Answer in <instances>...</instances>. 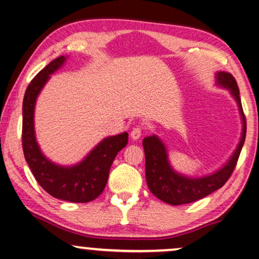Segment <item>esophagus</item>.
<instances>
[{
	"mask_svg": "<svg viewBox=\"0 0 259 259\" xmlns=\"http://www.w3.org/2000/svg\"><path fill=\"white\" fill-rule=\"evenodd\" d=\"M142 133H143V129H142L141 126H135V128L131 130L130 136L133 140H138V138L142 136Z\"/></svg>",
	"mask_w": 259,
	"mask_h": 259,
	"instance_id": "esophagus-1",
	"label": "esophagus"
}]
</instances>
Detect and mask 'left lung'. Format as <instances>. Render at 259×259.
Listing matches in <instances>:
<instances>
[{"instance_id": "1", "label": "left lung", "mask_w": 259, "mask_h": 259, "mask_svg": "<svg viewBox=\"0 0 259 259\" xmlns=\"http://www.w3.org/2000/svg\"><path fill=\"white\" fill-rule=\"evenodd\" d=\"M218 84L230 89L231 94L237 101L243 121L242 138L237 149L227 164L221 170L202 178H189L175 172L167 162L166 149L164 144L155 135L145 137L143 148L145 154V177L148 187L156 197L171 205H181L198 201L211 192L218 190L227 183L234 172L240 151H242L246 135V119L243 112L242 102L239 97L237 82L230 72L221 71L217 74Z\"/></svg>"}]
</instances>
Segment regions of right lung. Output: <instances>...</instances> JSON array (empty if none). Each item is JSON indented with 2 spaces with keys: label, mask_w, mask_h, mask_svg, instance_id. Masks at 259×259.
I'll return each mask as SVG.
<instances>
[{
  "label": "right lung",
  "mask_w": 259,
  "mask_h": 259,
  "mask_svg": "<svg viewBox=\"0 0 259 259\" xmlns=\"http://www.w3.org/2000/svg\"><path fill=\"white\" fill-rule=\"evenodd\" d=\"M64 61L65 57L60 56L50 62L31 79L25 90L22 108V147L35 180L49 195L68 202L88 203L103 192L116 155L128 144V133L104 138L77 165H56L45 157L35 138V102L49 75L56 71Z\"/></svg>",
  "instance_id": "add662e5"
}]
</instances>
